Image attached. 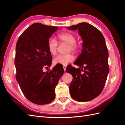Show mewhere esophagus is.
<instances>
[{"mask_svg": "<svg viewBox=\"0 0 125 125\" xmlns=\"http://www.w3.org/2000/svg\"><path fill=\"white\" fill-rule=\"evenodd\" d=\"M66 67H67L66 66H63V68L64 71H66Z\"/></svg>", "mask_w": 125, "mask_h": 125, "instance_id": "1", "label": "esophagus"}]
</instances>
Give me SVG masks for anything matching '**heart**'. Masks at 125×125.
Listing matches in <instances>:
<instances>
[{
  "label": "heart",
  "instance_id": "obj_1",
  "mask_svg": "<svg viewBox=\"0 0 125 125\" xmlns=\"http://www.w3.org/2000/svg\"><path fill=\"white\" fill-rule=\"evenodd\" d=\"M57 38L60 42H65L69 44V50L75 52L78 50V46L75 44L76 37L71 33L63 32L60 33L57 35ZM58 46V43L54 38H50L48 41L47 47L50 53L52 55L56 54L57 48ZM74 56L72 54L67 55H58L53 59V62L57 65H67L69 62L73 61Z\"/></svg>",
  "mask_w": 125,
  "mask_h": 125
}]
</instances>
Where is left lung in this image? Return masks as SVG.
Wrapping results in <instances>:
<instances>
[{
  "mask_svg": "<svg viewBox=\"0 0 125 125\" xmlns=\"http://www.w3.org/2000/svg\"><path fill=\"white\" fill-rule=\"evenodd\" d=\"M67 29L78 30L83 40L81 53L74 62L79 68L69 67L66 69L73 77L69 85L70 95L78 102H88L100 95L109 73L108 52L105 40L99 30L86 22ZM81 71L84 73H81Z\"/></svg>",
  "mask_w": 125,
  "mask_h": 125,
  "instance_id": "8db88e82",
  "label": "left lung"
}]
</instances>
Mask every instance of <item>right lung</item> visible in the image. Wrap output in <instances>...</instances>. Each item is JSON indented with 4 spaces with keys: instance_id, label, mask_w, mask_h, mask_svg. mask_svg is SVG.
Returning a JSON list of instances; mask_svg holds the SVG:
<instances>
[{
    "instance_id": "add662e5",
    "label": "right lung",
    "mask_w": 125,
    "mask_h": 125,
    "mask_svg": "<svg viewBox=\"0 0 125 125\" xmlns=\"http://www.w3.org/2000/svg\"><path fill=\"white\" fill-rule=\"evenodd\" d=\"M58 29L57 26L34 23L17 42L16 80L26 99L36 104H47L54 100L55 88L64 73L63 67L57 65L50 72L43 71L44 67L52 65L47 43Z\"/></svg>"
}]
</instances>
